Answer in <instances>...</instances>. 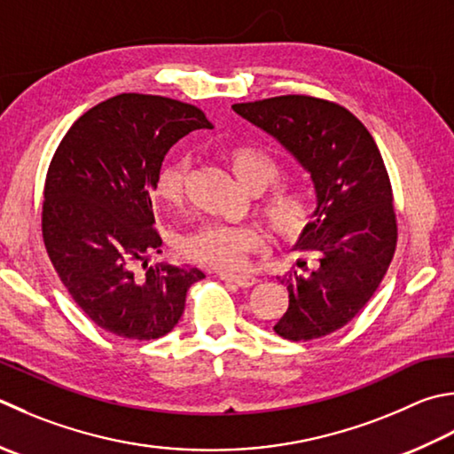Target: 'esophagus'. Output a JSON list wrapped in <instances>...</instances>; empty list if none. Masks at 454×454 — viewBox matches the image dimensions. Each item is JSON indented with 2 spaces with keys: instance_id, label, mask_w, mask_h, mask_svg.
Listing matches in <instances>:
<instances>
[{
  "instance_id": "34e87169",
  "label": "esophagus",
  "mask_w": 454,
  "mask_h": 454,
  "mask_svg": "<svg viewBox=\"0 0 454 454\" xmlns=\"http://www.w3.org/2000/svg\"><path fill=\"white\" fill-rule=\"evenodd\" d=\"M218 278L222 281H228V283H234V286L238 287H252L257 283V278L255 275H250V273H228V271H218Z\"/></svg>"
}]
</instances>
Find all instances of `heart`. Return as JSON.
<instances>
[{
  "mask_svg": "<svg viewBox=\"0 0 454 454\" xmlns=\"http://www.w3.org/2000/svg\"><path fill=\"white\" fill-rule=\"evenodd\" d=\"M220 155L236 179L252 192L263 191L279 176V163L263 149L254 145H226L220 149ZM186 173H189L186 157H175L167 161L157 175V197L168 204H179L184 197ZM315 191L303 181L274 183L260 202V212L265 222L287 242H295L307 232L315 220ZM176 246L189 260L218 270H234L246 262L247 254L260 250L263 238L260 230L250 224L204 222L183 234Z\"/></svg>",
  "mask_w": 454,
  "mask_h": 454,
  "instance_id": "heart-1",
  "label": "heart"
}]
</instances>
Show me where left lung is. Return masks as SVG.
Here are the masks:
<instances>
[{"instance_id": "obj_1", "label": "left lung", "mask_w": 454, "mask_h": 454, "mask_svg": "<svg viewBox=\"0 0 454 454\" xmlns=\"http://www.w3.org/2000/svg\"><path fill=\"white\" fill-rule=\"evenodd\" d=\"M232 108L279 139L313 176L315 222L299 246L317 268L281 279L289 309L273 331L293 342L323 339L360 313L394 257L397 222L384 159L366 126L336 102L287 94Z\"/></svg>"}]
</instances>
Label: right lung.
Here are the masks:
<instances>
[{
    "mask_svg": "<svg viewBox=\"0 0 454 454\" xmlns=\"http://www.w3.org/2000/svg\"><path fill=\"white\" fill-rule=\"evenodd\" d=\"M200 128L212 126L197 106L118 94L80 115L51 159L41 212L44 247L74 303L120 339L171 333L186 291L204 278L189 265L145 263L147 254L161 252L151 194L163 159Z\"/></svg>",
    "mask_w": 454,
    "mask_h": 454,
    "instance_id": "1",
    "label": "right lung"
}]
</instances>
